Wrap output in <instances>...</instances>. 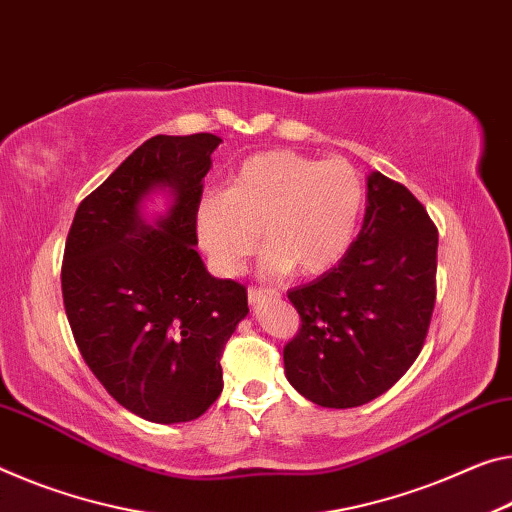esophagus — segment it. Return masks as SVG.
<instances>
[{
	"mask_svg": "<svg viewBox=\"0 0 512 512\" xmlns=\"http://www.w3.org/2000/svg\"><path fill=\"white\" fill-rule=\"evenodd\" d=\"M278 296H280L278 291H273V289H257V287L248 289L250 305H257V303H262V300H266V298H278Z\"/></svg>",
	"mask_w": 512,
	"mask_h": 512,
	"instance_id": "1",
	"label": "esophagus"
}]
</instances>
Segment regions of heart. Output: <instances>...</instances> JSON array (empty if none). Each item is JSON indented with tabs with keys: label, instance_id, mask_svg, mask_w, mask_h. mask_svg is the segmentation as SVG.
<instances>
[{
	"label": "heart",
	"instance_id": "b5f03b06",
	"mask_svg": "<svg viewBox=\"0 0 512 512\" xmlns=\"http://www.w3.org/2000/svg\"><path fill=\"white\" fill-rule=\"evenodd\" d=\"M367 202L362 175L344 159L319 161L294 150L243 159L223 193L202 196L193 212L200 248L214 269L237 275L262 239L259 269L278 278L328 271L358 234Z\"/></svg>",
	"mask_w": 512,
	"mask_h": 512
}]
</instances>
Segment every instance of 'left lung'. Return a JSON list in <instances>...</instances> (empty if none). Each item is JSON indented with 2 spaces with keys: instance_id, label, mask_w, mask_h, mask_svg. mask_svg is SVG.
<instances>
[{
  "instance_id": "obj_1",
  "label": "left lung",
  "mask_w": 512,
  "mask_h": 512,
  "mask_svg": "<svg viewBox=\"0 0 512 512\" xmlns=\"http://www.w3.org/2000/svg\"><path fill=\"white\" fill-rule=\"evenodd\" d=\"M437 227L403 184L367 177L358 239L335 269L287 298L300 314L285 346L287 380L321 408L385 394L424 346L435 307Z\"/></svg>"
}]
</instances>
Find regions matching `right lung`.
Segmentation results:
<instances>
[{
  "label": "right lung",
  "instance_id": "obj_1",
  "mask_svg": "<svg viewBox=\"0 0 512 512\" xmlns=\"http://www.w3.org/2000/svg\"><path fill=\"white\" fill-rule=\"evenodd\" d=\"M214 134L152 136L81 200L63 255V305L81 358L123 408L154 424L205 415L223 389L225 342L246 287L209 275L193 212ZM168 190L148 224L142 202Z\"/></svg>",
  "mask_w": 512,
  "mask_h": 512
}]
</instances>
